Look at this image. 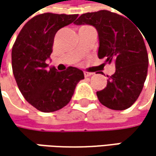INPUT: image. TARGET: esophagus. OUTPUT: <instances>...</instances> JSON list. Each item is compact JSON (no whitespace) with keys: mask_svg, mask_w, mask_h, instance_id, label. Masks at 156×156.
I'll return each mask as SVG.
<instances>
[{"mask_svg":"<svg viewBox=\"0 0 156 156\" xmlns=\"http://www.w3.org/2000/svg\"><path fill=\"white\" fill-rule=\"evenodd\" d=\"M92 75H93V73H91V72H87V71H85V72H84V76H85L86 78L90 77V76H92Z\"/></svg>","mask_w":156,"mask_h":156,"instance_id":"obj_1","label":"esophagus"}]
</instances>
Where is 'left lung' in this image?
I'll return each mask as SVG.
<instances>
[{
  "instance_id": "8db88e82",
  "label": "left lung",
  "mask_w": 156,
  "mask_h": 156,
  "mask_svg": "<svg viewBox=\"0 0 156 156\" xmlns=\"http://www.w3.org/2000/svg\"><path fill=\"white\" fill-rule=\"evenodd\" d=\"M74 23L96 28L98 58L115 65L107 87L97 92L98 100L113 110L130 108L138 98L147 76L148 55L143 33L128 19L106 10L84 13Z\"/></svg>"
}]
</instances>
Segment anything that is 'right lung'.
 Masks as SVG:
<instances>
[{
  "label": "right lung",
  "instance_id": "1",
  "mask_svg": "<svg viewBox=\"0 0 156 156\" xmlns=\"http://www.w3.org/2000/svg\"><path fill=\"white\" fill-rule=\"evenodd\" d=\"M78 16L48 12L35 16L23 26L12 47V66L18 87L24 98L41 112L67 106L77 84L84 79L83 71L77 68L58 72L55 67L48 69L46 63L57 31Z\"/></svg>",
  "mask_w": 156,
  "mask_h": 156
}]
</instances>
